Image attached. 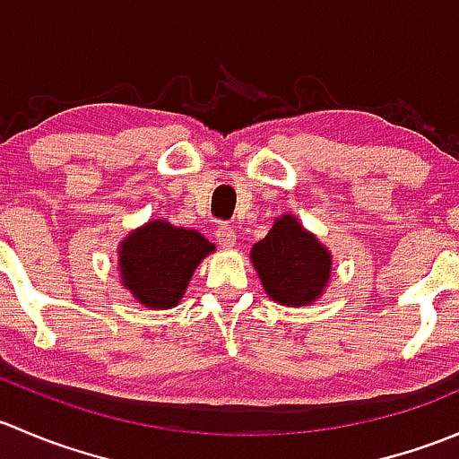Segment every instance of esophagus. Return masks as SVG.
<instances>
[{
    "label": "esophagus",
    "mask_w": 459,
    "mask_h": 459,
    "mask_svg": "<svg viewBox=\"0 0 459 459\" xmlns=\"http://www.w3.org/2000/svg\"><path fill=\"white\" fill-rule=\"evenodd\" d=\"M215 238H217V242H220L221 248H233L235 247V239H238V235H235L233 226L221 224V226H217Z\"/></svg>",
    "instance_id": "1"
}]
</instances>
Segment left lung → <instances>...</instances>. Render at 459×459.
<instances>
[{
    "label": "left lung",
    "instance_id": "left-lung-1",
    "mask_svg": "<svg viewBox=\"0 0 459 459\" xmlns=\"http://www.w3.org/2000/svg\"><path fill=\"white\" fill-rule=\"evenodd\" d=\"M251 264L273 302L308 307L331 281L333 255L298 217L284 212L251 248Z\"/></svg>",
    "mask_w": 459,
    "mask_h": 459
}]
</instances>
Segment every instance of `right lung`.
Here are the masks:
<instances>
[{
  "label": "right lung",
  "mask_w": 459,
  "mask_h": 459,
  "mask_svg": "<svg viewBox=\"0 0 459 459\" xmlns=\"http://www.w3.org/2000/svg\"><path fill=\"white\" fill-rule=\"evenodd\" d=\"M212 251L215 244L197 230L151 220L119 242V277L137 302L152 311H166L178 307L195 268Z\"/></svg>",
  "instance_id": "obj_1"
}]
</instances>
